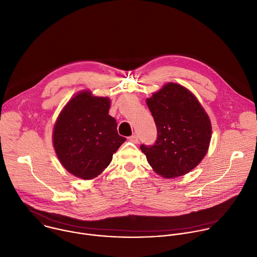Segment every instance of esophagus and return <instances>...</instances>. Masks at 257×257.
<instances>
[{"mask_svg":"<svg viewBox=\"0 0 257 257\" xmlns=\"http://www.w3.org/2000/svg\"><path fill=\"white\" fill-rule=\"evenodd\" d=\"M128 140H130L132 143H135V144H137V143L139 142V137H138L137 135H133V136L128 137Z\"/></svg>","mask_w":257,"mask_h":257,"instance_id":"esophagus-1","label":"esophagus"}]
</instances>
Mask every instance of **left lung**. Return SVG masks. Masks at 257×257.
I'll list each match as a JSON object with an SVG mask.
<instances>
[{"label":"left lung","instance_id":"left-lung-1","mask_svg":"<svg viewBox=\"0 0 257 257\" xmlns=\"http://www.w3.org/2000/svg\"><path fill=\"white\" fill-rule=\"evenodd\" d=\"M157 126L155 144L141 145L155 172L175 178L193 170L205 157L211 140L209 116L187 88L166 84L147 99Z\"/></svg>","mask_w":257,"mask_h":257}]
</instances>
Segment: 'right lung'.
Returning a JSON list of instances; mask_svg holds the SVG:
<instances>
[{"mask_svg":"<svg viewBox=\"0 0 257 257\" xmlns=\"http://www.w3.org/2000/svg\"><path fill=\"white\" fill-rule=\"evenodd\" d=\"M109 105V98L84 91L65 105L56 121L53 145L57 157L78 178L98 176L126 140L117 134V123L108 114Z\"/></svg>","mask_w":257,"mask_h":257,"instance_id":"right-lung-1","label":"right lung"}]
</instances>
